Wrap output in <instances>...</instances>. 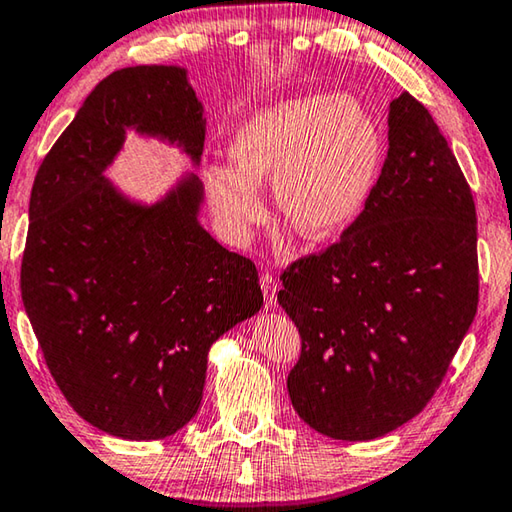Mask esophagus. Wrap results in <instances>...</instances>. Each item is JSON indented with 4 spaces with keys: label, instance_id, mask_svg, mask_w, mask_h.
<instances>
[{
    "label": "esophagus",
    "instance_id": "obj_1",
    "mask_svg": "<svg viewBox=\"0 0 512 512\" xmlns=\"http://www.w3.org/2000/svg\"><path fill=\"white\" fill-rule=\"evenodd\" d=\"M262 291H264V300H266V309H273L275 307V296H277V282L271 273H264L262 280Z\"/></svg>",
    "mask_w": 512,
    "mask_h": 512
}]
</instances>
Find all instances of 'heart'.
I'll list each match as a JSON object with an SVG mask.
<instances>
[{"instance_id":"1","label":"heart","mask_w":512,"mask_h":512,"mask_svg":"<svg viewBox=\"0 0 512 512\" xmlns=\"http://www.w3.org/2000/svg\"><path fill=\"white\" fill-rule=\"evenodd\" d=\"M232 164H210L203 178L216 219L232 241L264 221L262 185L275 183L277 205L307 241L339 237L359 219L384 162V135L354 97L307 94L273 103L241 124Z\"/></svg>"}]
</instances>
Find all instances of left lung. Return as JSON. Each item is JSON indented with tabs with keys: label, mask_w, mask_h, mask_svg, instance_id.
<instances>
[{
	"label": "left lung",
	"mask_w": 512,
	"mask_h": 512,
	"mask_svg": "<svg viewBox=\"0 0 512 512\" xmlns=\"http://www.w3.org/2000/svg\"><path fill=\"white\" fill-rule=\"evenodd\" d=\"M280 280L277 302L302 339L287 388L311 429L372 440L429 404L479 305L476 210L409 92L388 110V155L359 219Z\"/></svg>",
	"instance_id": "left-lung-1"
}]
</instances>
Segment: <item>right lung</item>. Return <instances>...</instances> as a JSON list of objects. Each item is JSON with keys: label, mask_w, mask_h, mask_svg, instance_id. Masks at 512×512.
Returning <instances> with one entry per match:
<instances>
[{"label": "right lung", "mask_w": 512, "mask_h": 512, "mask_svg": "<svg viewBox=\"0 0 512 512\" xmlns=\"http://www.w3.org/2000/svg\"><path fill=\"white\" fill-rule=\"evenodd\" d=\"M128 128L201 162L205 117L187 69H117L83 101L33 180L20 287L69 406L110 436L158 440L194 418L212 343L264 296L255 264L198 223L196 173L153 205L103 176Z\"/></svg>", "instance_id": "right-lung-1"}]
</instances>
